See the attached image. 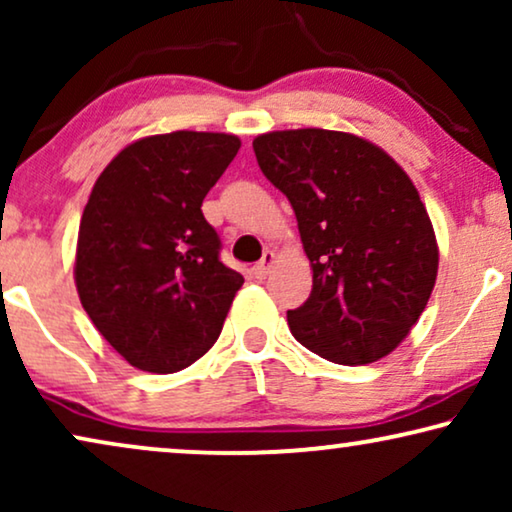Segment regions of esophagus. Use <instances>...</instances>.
I'll return each mask as SVG.
<instances>
[{
	"mask_svg": "<svg viewBox=\"0 0 512 512\" xmlns=\"http://www.w3.org/2000/svg\"><path fill=\"white\" fill-rule=\"evenodd\" d=\"M275 263H277L275 251H265L263 258L254 265V268H251V272H254V277H256V279H265V277L270 275L272 265H275Z\"/></svg>",
	"mask_w": 512,
	"mask_h": 512,
	"instance_id": "esophagus-1",
	"label": "esophagus"
}]
</instances>
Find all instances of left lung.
I'll return each instance as SVG.
<instances>
[{
  "instance_id": "left-lung-1",
  "label": "left lung",
  "mask_w": 512,
  "mask_h": 512,
  "mask_svg": "<svg viewBox=\"0 0 512 512\" xmlns=\"http://www.w3.org/2000/svg\"><path fill=\"white\" fill-rule=\"evenodd\" d=\"M258 167L289 198L312 265V293L286 312L300 345L366 366L401 345L429 303L438 244L403 167L338 130L265 132Z\"/></svg>"
}]
</instances>
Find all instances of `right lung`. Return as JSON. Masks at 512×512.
I'll return each mask as SVG.
<instances>
[{
  "mask_svg": "<svg viewBox=\"0 0 512 512\" xmlns=\"http://www.w3.org/2000/svg\"><path fill=\"white\" fill-rule=\"evenodd\" d=\"M237 151L240 139L223 132L153 135L125 146L95 181L76 291L130 366L177 373L219 338L244 277L219 261L221 240L200 207Z\"/></svg>",
  "mask_w": 512,
  "mask_h": 512,
  "instance_id": "add662e5",
  "label": "right lung"
}]
</instances>
